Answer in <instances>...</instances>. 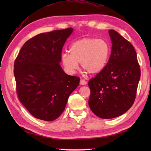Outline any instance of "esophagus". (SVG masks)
Segmentation results:
<instances>
[{
	"label": "esophagus",
	"mask_w": 151,
	"mask_h": 151,
	"mask_svg": "<svg viewBox=\"0 0 151 151\" xmlns=\"http://www.w3.org/2000/svg\"><path fill=\"white\" fill-rule=\"evenodd\" d=\"M86 84H87V82H86V81H85L84 80L81 79V81H80V84L82 86H85V85H86Z\"/></svg>",
	"instance_id": "obj_1"
}]
</instances>
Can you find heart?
I'll use <instances>...</instances> for the list:
<instances>
[{
  "label": "heart",
  "instance_id": "obj_1",
  "mask_svg": "<svg viewBox=\"0 0 151 151\" xmlns=\"http://www.w3.org/2000/svg\"><path fill=\"white\" fill-rule=\"evenodd\" d=\"M111 46L104 39L84 37L73 42L69 47V54H62L61 61L66 71L74 74L82 68L91 75H97L104 69L110 59Z\"/></svg>",
  "mask_w": 151,
  "mask_h": 151
}]
</instances>
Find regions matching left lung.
Listing matches in <instances>:
<instances>
[{"instance_id": "left-lung-1", "label": "left lung", "mask_w": 151, "mask_h": 151, "mask_svg": "<svg viewBox=\"0 0 151 151\" xmlns=\"http://www.w3.org/2000/svg\"><path fill=\"white\" fill-rule=\"evenodd\" d=\"M111 52L107 65L88 82V104L93 113L102 119L117 117L133 105L141 70L137 54L129 41L109 30Z\"/></svg>"}]
</instances>
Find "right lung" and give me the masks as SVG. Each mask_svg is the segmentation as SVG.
I'll list each match as a JSON object with an SVG mask.
<instances>
[{
  "mask_svg": "<svg viewBox=\"0 0 151 151\" xmlns=\"http://www.w3.org/2000/svg\"><path fill=\"white\" fill-rule=\"evenodd\" d=\"M72 28L37 35L22 46L14 63L19 101L34 117L51 121L65 110L80 78L70 76L60 65L62 48Z\"/></svg>",
  "mask_w": 151,
  "mask_h": 151,
  "instance_id": "obj_1",
  "label": "right lung"
}]
</instances>
